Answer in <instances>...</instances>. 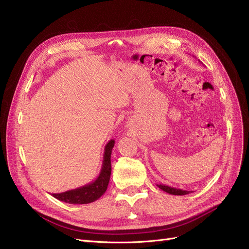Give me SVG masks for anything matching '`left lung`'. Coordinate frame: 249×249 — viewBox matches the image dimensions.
<instances>
[{"label": "left lung", "instance_id": "obj_1", "mask_svg": "<svg viewBox=\"0 0 249 249\" xmlns=\"http://www.w3.org/2000/svg\"><path fill=\"white\" fill-rule=\"evenodd\" d=\"M158 186L164 192L170 194V195H176V196H183V195H187L192 192L190 191H184V190H179V188H175L172 186H168V185H164V184H158Z\"/></svg>", "mask_w": 249, "mask_h": 249}]
</instances>
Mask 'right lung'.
Wrapping results in <instances>:
<instances>
[{"mask_svg": "<svg viewBox=\"0 0 249 249\" xmlns=\"http://www.w3.org/2000/svg\"><path fill=\"white\" fill-rule=\"evenodd\" d=\"M115 141L111 139L105 146L104 159H103L102 169L95 181L87 185L67 191L61 194H51L55 199L69 204H89L97 201L105 194L111 175V152Z\"/></svg>", "mask_w": 249, "mask_h": 249, "instance_id": "obj_1", "label": "right lung"}]
</instances>
